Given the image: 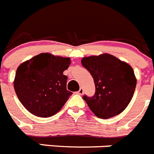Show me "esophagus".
<instances>
[{
  "instance_id": "1",
  "label": "esophagus",
  "mask_w": 154,
  "mask_h": 154,
  "mask_svg": "<svg viewBox=\"0 0 154 154\" xmlns=\"http://www.w3.org/2000/svg\"><path fill=\"white\" fill-rule=\"evenodd\" d=\"M83 93H84V90H83L82 88H81L80 89H79L78 91H77V94H80V95H81V94H83Z\"/></svg>"
}]
</instances>
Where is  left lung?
Returning <instances> with one entry per match:
<instances>
[{
  "label": "left lung",
  "mask_w": 154,
  "mask_h": 154,
  "mask_svg": "<svg viewBox=\"0 0 154 154\" xmlns=\"http://www.w3.org/2000/svg\"><path fill=\"white\" fill-rule=\"evenodd\" d=\"M81 64L90 72L95 85L93 97L83 96L94 114L100 119H109L123 112L136 89L133 68L108 53L84 57Z\"/></svg>",
  "instance_id": "obj_1"
}]
</instances>
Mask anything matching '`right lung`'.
<instances>
[{
	"mask_svg": "<svg viewBox=\"0 0 154 154\" xmlns=\"http://www.w3.org/2000/svg\"><path fill=\"white\" fill-rule=\"evenodd\" d=\"M70 60L50 53H40L17 69L14 88L18 99L34 116L47 118L63 108L72 92L66 90L63 71Z\"/></svg>",
	"mask_w": 154,
	"mask_h": 154,
	"instance_id": "obj_1",
	"label": "right lung"
}]
</instances>
